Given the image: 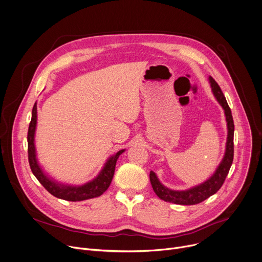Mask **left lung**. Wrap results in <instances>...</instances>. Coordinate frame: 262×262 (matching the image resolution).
Here are the masks:
<instances>
[{
	"label": "left lung",
	"mask_w": 262,
	"mask_h": 262,
	"mask_svg": "<svg viewBox=\"0 0 262 262\" xmlns=\"http://www.w3.org/2000/svg\"><path fill=\"white\" fill-rule=\"evenodd\" d=\"M211 83V89L213 92V95L215 96L219 103L222 105V107L225 110L226 120L228 125V138H227V146H226V153L224 156V159L220 166L217 167L214 175L208 179L205 183H203L199 186H195L191 189L184 190V191H175L170 190L166 187H164L157 179L155 172L150 171V181L153 187L154 192L163 201L173 203V204H180V205H194L199 204V203L205 201L212 194H214L224 184L228 172L230 170V167L233 162L234 157V122L233 118H232L231 109L227 103V100L221 90L219 84L215 82V80L210 77L209 78Z\"/></svg>",
	"instance_id": "left-lung-1"
}]
</instances>
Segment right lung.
<instances>
[{
	"label": "right lung",
	"instance_id": "right-lung-1",
	"mask_svg": "<svg viewBox=\"0 0 262 262\" xmlns=\"http://www.w3.org/2000/svg\"><path fill=\"white\" fill-rule=\"evenodd\" d=\"M36 103L33 106L32 109V119L30 124H29L28 129V160L29 164H30V168L36 179L39 181V183L54 196L59 198L67 201L77 202V201H83L87 199H92L101 195L103 192L107 190L109 187L113 175L116 160H118L119 156L124 152V150L119 151L114 156L109 158V160L106 162L104 168L100 172V175L90 183H86L82 186H64L60 184H56L55 182L51 181L45 173L41 171L39 165L37 164L36 157H35V148H34V132H35V126H36Z\"/></svg>",
	"mask_w": 262,
	"mask_h": 262
}]
</instances>
